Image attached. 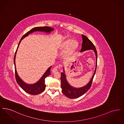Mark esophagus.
Instances as JSON below:
<instances>
[{"label": "esophagus", "mask_w": 124, "mask_h": 124, "mask_svg": "<svg viewBox=\"0 0 124 124\" xmlns=\"http://www.w3.org/2000/svg\"><path fill=\"white\" fill-rule=\"evenodd\" d=\"M59 67H60V66H57L54 67L53 68V70H52V72H53V73H55L56 72L58 71V69H59Z\"/></svg>", "instance_id": "obj_1"}]
</instances>
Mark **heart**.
<instances>
[{"instance_id":"obj_1","label":"heart","mask_w":124,"mask_h":124,"mask_svg":"<svg viewBox=\"0 0 124 124\" xmlns=\"http://www.w3.org/2000/svg\"><path fill=\"white\" fill-rule=\"evenodd\" d=\"M69 47L67 50V53H72L75 51L78 47V43L77 41H74L73 39H69L65 42L63 44V47L66 48Z\"/></svg>"}]
</instances>
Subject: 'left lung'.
<instances>
[{"mask_svg":"<svg viewBox=\"0 0 124 124\" xmlns=\"http://www.w3.org/2000/svg\"><path fill=\"white\" fill-rule=\"evenodd\" d=\"M82 37L83 42L82 44V48L80 51V52H82L86 50H93L94 51L95 53L96 54V68L94 74L92 78H91L89 82L85 86L79 88H76L72 87L71 86L66 80V77L65 75V71L64 70V72H62L61 73V86L62 88V91L66 97L70 99H76L78 98L82 95L85 94L90 87H91L92 84L93 82V80L94 76L95 74L96 71L97 65V52L96 49L95 48L94 45L90 40L88 38L85 36L82 35Z\"/></svg>","mask_w":124,"mask_h":124,"instance_id":"obj_1","label":"left lung"}]
</instances>
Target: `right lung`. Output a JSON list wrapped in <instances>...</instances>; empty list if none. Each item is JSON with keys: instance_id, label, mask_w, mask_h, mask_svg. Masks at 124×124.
<instances>
[{"instance_id": "add662e5", "label": "right lung", "mask_w": 124, "mask_h": 124, "mask_svg": "<svg viewBox=\"0 0 124 124\" xmlns=\"http://www.w3.org/2000/svg\"><path fill=\"white\" fill-rule=\"evenodd\" d=\"M53 30V28H51L50 27L48 26H43V27H34L32 28V29L31 30L29 31L26 32L25 34H24L21 39L20 41L18 43V47L17 48V50L16 51V52L15 53L14 55V66H15V78L16 80L17 81V82L18 83V84L19 85V86L23 89L24 91L26 92L27 93H29L30 94L35 95L39 94L41 93H42L46 88V85L45 84V78L51 74L50 72V69L52 67V66L50 67L46 72L44 74L43 76L39 80V81L32 85H28L26 83L24 82L21 79L19 78L18 75V73L17 72L16 70V65H15V57H16V54L17 53V51L18 49V48L19 46V43H20V41L22 39H23L25 37L29 35V34H30L34 31H45L46 32H50L52 31Z\"/></svg>"}]
</instances>
